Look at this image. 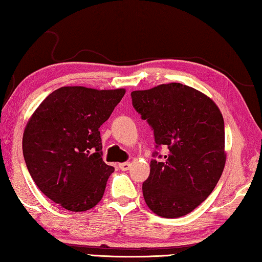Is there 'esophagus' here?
Listing matches in <instances>:
<instances>
[{
    "label": "esophagus",
    "mask_w": 262,
    "mask_h": 262,
    "mask_svg": "<svg viewBox=\"0 0 262 262\" xmlns=\"http://www.w3.org/2000/svg\"><path fill=\"white\" fill-rule=\"evenodd\" d=\"M121 170H128L130 168V162H122L119 165Z\"/></svg>",
    "instance_id": "esophagus-1"
}]
</instances>
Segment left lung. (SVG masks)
Wrapping results in <instances>:
<instances>
[{
	"label": "left lung",
	"mask_w": 262,
	"mask_h": 262,
	"mask_svg": "<svg viewBox=\"0 0 262 262\" xmlns=\"http://www.w3.org/2000/svg\"><path fill=\"white\" fill-rule=\"evenodd\" d=\"M130 95L133 107L153 128L155 147L169 150L161 162L150 161L149 177L142 183L144 201L159 216L186 215L209 196L224 171L220 109L204 93L175 82Z\"/></svg>",
	"instance_id": "1"
}]
</instances>
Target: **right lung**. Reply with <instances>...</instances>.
Returning a JSON list of instances; mask_svg holds the SVG:
<instances>
[{"label":"right lung","mask_w":262,"mask_h":262,"mask_svg":"<svg viewBox=\"0 0 262 262\" xmlns=\"http://www.w3.org/2000/svg\"><path fill=\"white\" fill-rule=\"evenodd\" d=\"M126 91L61 87L49 94L27 123L22 149L38 189L72 212L93 208L114 167L102 160L99 128Z\"/></svg>","instance_id":"add662e5"}]
</instances>
